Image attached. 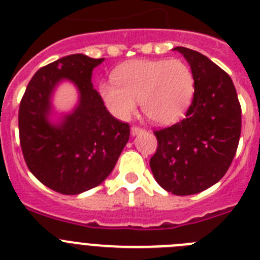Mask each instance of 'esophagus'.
I'll use <instances>...</instances> for the list:
<instances>
[{
	"mask_svg": "<svg viewBox=\"0 0 260 260\" xmlns=\"http://www.w3.org/2000/svg\"><path fill=\"white\" fill-rule=\"evenodd\" d=\"M142 133H144V128L138 127V126H133V127H132V135H133V137L142 134Z\"/></svg>",
	"mask_w": 260,
	"mask_h": 260,
	"instance_id": "esophagus-1",
	"label": "esophagus"
}]
</instances>
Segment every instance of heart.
I'll return each instance as SVG.
<instances>
[{
	"mask_svg": "<svg viewBox=\"0 0 260 260\" xmlns=\"http://www.w3.org/2000/svg\"><path fill=\"white\" fill-rule=\"evenodd\" d=\"M114 82L99 86L108 109L126 119L141 102L142 112L151 122L169 125L181 118L195 93V77L181 59H137L114 71Z\"/></svg>",
	"mask_w": 260,
	"mask_h": 260,
	"instance_id": "b5f03b06",
	"label": "heart"
}]
</instances>
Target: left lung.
I'll use <instances>...</instances> for the list:
<instances>
[{
  "label": "left lung",
  "mask_w": 260,
  "mask_h": 260,
  "mask_svg": "<svg viewBox=\"0 0 260 260\" xmlns=\"http://www.w3.org/2000/svg\"><path fill=\"white\" fill-rule=\"evenodd\" d=\"M195 77V93L186 117L153 132L157 150L150 167L162 189L191 195L221 180L231 167L241 135V105L231 77L197 50L177 47Z\"/></svg>",
  "instance_id": "8db88e82"
}]
</instances>
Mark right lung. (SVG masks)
I'll return each instance as SVG.
<instances>
[{"mask_svg":"<svg viewBox=\"0 0 260 260\" xmlns=\"http://www.w3.org/2000/svg\"><path fill=\"white\" fill-rule=\"evenodd\" d=\"M104 58L62 57L39 69L19 107L22 152L31 173L49 189L77 195L96 187L113 171L130 137V126L114 118L93 88L92 70ZM62 80L77 87L80 102L54 123L51 96Z\"/></svg>","mask_w":260,"mask_h":260,"instance_id":"obj_1","label":"right lung"}]
</instances>
